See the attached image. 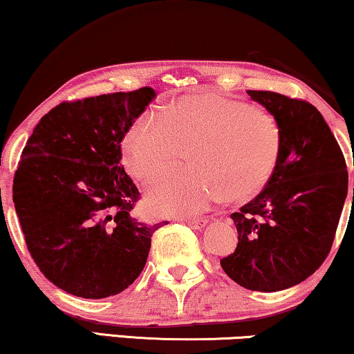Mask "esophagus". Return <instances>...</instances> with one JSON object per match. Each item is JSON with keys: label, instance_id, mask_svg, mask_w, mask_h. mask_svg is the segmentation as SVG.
<instances>
[{"label": "esophagus", "instance_id": "esophagus-1", "mask_svg": "<svg viewBox=\"0 0 354 354\" xmlns=\"http://www.w3.org/2000/svg\"><path fill=\"white\" fill-rule=\"evenodd\" d=\"M178 221L185 222L187 225L193 227V229H201V227H205L207 224L206 217H178Z\"/></svg>", "mask_w": 354, "mask_h": 354}]
</instances>
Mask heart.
Segmentation results:
<instances>
[{"instance_id": "heart-1", "label": "heart", "mask_w": 354, "mask_h": 354, "mask_svg": "<svg viewBox=\"0 0 354 354\" xmlns=\"http://www.w3.org/2000/svg\"><path fill=\"white\" fill-rule=\"evenodd\" d=\"M282 129L272 114L219 93H196L147 113L125 132L120 149L130 176L153 183L188 153V169L169 174L149 201L167 214L205 209L225 196L258 195L277 167Z\"/></svg>"}]
</instances>
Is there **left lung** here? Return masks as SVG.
<instances>
[{
	"label": "left lung",
	"instance_id": "left-lung-1",
	"mask_svg": "<svg viewBox=\"0 0 354 354\" xmlns=\"http://www.w3.org/2000/svg\"><path fill=\"white\" fill-rule=\"evenodd\" d=\"M248 95L277 119L282 153L264 190L230 216L239 245L221 266L241 287L279 292L306 280L330 253L348 171L340 145L311 103L275 91Z\"/></svg>",
	"mask_w": 354,
	"mask_h": 354
}]
</instances>
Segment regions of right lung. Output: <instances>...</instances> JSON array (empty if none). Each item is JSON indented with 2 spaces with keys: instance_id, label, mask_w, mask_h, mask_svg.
Segmentation results:
<instances>
[{
  "instance_id": "1",
  "label": "right lung",
  "mask_w": 354,
  "mask_h": 354,
  "mask_svg": "<svg viewBox=\"0 0 354 354\" xmlns=\"http://www.w3.org/2000/svg\"><path fill=\"white\" fill-rule=\"evenodd\" d=\"M149 86L64 101L41 118L14 174L12 201L28 253L45 277L80 298L124 292L142 272L154 230L120 142L154 98Z\"/></svg>"
}]
</instances>
